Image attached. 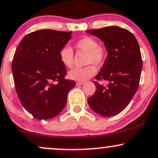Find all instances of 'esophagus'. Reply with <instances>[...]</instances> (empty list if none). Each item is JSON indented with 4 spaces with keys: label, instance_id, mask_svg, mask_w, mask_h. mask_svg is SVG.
<instances>
[{
    "label": "esophagus",
    "instance_id": "esophagus-1",
    "mask_svg": "<svg viewBox=\"0 0 158 158\" xmlns=\"http://www.w3.org/2000/svg\"><path fill=\"white\" fill-rule=\"evenodd\" d=\"M83 84H84L83 81H77V83H76L77 86H80V85H82Z\"/></svg>",
    "mask_w": 158,
    "mask_h": 158
}]
</instances>
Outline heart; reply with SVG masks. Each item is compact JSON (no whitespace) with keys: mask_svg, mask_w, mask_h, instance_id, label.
Returning a JSON list of instances; mask_svg holds the SVG:
<instances>
[{"mask_svg":"<svg viewBox=\"0 0 158 158\" xmlns=\"http://www.w3.org/2000/svg\"><path fill=\"white\" fill-rule=\"evenodd\" d=\"M75 48L78 51L86 53L85 64H90L84 68H75L68 73L70 79L78 81H84L96 73V68L93 64L99 66L105 59V51L98 46V42L91 37H85L76 42ZM60 59L66 68H71L73 65V51L70 46L65 45L60 49Z\"/></svg>","mask_w":158,"mask_h":158,"instance_id":"heart-1","label":"heart"}]
</instances>
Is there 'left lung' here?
<instances>
[{"label": "left lung", "mask_w": 158, "mask_h": 158, "mask_svg": "<svg viewBox=\"0 0 158 158\" xmlns=\"http://www.w3.org/2000/svg\"><path fill=\"white\" fill-rule=\"evenodd\" d=\"M87 32L104 43L108 55L95 79L108 81L107 86L94 81L96 90L87 102L96 113L114 116L128 105L138 88L142 70L139 45L130 31L118 26Z\"/></svg>", "instance_id": "left-lung-1"}]
</instances>
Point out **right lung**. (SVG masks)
Wrapping results in <instances>:
<instances>
[{"label":"right lung","mask_w":158,"mask_h":158,"mask_svg":"<svg viewBox=\"0 0 158 158\" xmlns=\"http://www.w3.org/2000/svg\"><path fill=\"white\" fill-rule=\"evenodd\" d=\"M71 34L38 30L25 36L15 51L12 64L15 90L23 107L38 120L60 114L76 86L64 78L66 68L59 54Z\"/></svg>","instance_id":"right-lung-1"}]
</instances>
